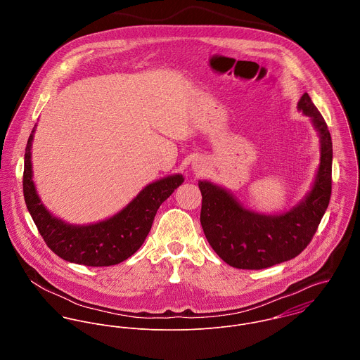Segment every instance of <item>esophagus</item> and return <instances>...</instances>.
<instances>
[{
	"label": "esophagus",
	"instance_id": "esophagus-1",
	"mask_svg": "<svg viewBox=\"0 0 360 360\" xmlns=\"http://www.w3.org/2000/svg\"><path fill=\"white\" fill-rule=\"evenodd\" d=\"M195 169H197V167H195Z\"/></svg>",
	"mask_w": 360,
	"mask_h": 360
}]
</instances>
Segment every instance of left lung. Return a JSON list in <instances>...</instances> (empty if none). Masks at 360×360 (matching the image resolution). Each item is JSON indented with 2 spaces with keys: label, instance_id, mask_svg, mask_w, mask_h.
Here are the masks:
<instances>
[{
  "label": "left lung",
  "instance_id": "obj_1",
  "mask_svg": "<svg viewBox=\"0 0 360 360\" xmlns=\"http://www.w3.org/2000/svg\"><path fill=\"white\" fill-rule=\"evenodd\" d=\"M298 109L311 117L320 136V165L311 191L287 213L264 216L247 210L226 190L200 181L201 224L213 251L237 269L259 270L298 257L311 241L331 197L333 143L319 109L305 93Z\"/></svg>",
  "mask_w": 360,
  "mask_h": 360
}]
</instances>
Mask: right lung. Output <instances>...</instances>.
Returning a JSON list of instances; mask_svg holds the SVG:
<instances>
[{
	"label": "right lung",
	"instance_id": "add662e5",
	"mask_svg": "<svg viewBox=\"0 0 360 360\" xmlns=\"http://www.w3.org/2000/svg\"><path fill=\"white\" fill-rule=\"evenodd\" d=\"M33 131L27 140L23 169L25 202L47 247L58 257L84 266H112L131 257L146 241L156 210L184 181L174 174L147 186L129 205L108 220L73 226L53 217L40 202L32 180Z\"/></svg>",
	"mask_w": 360,
	"mask_h": 360
}]
</instances>
